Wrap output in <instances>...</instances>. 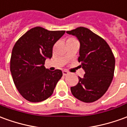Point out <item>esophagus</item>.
<instances>
[{
    "label": "esophagus",
    "instance_id": "esophagus-1",
    "mask_svg": "<svg viewBox=\"0 0 127 127\" xmlns=\"http://www.w3.org/2000/svg\"><path fill=\"white\" fill-rule=\"evenodd\" d=\"M63 76H66V75L69 74V72L65 71V70H64V71H63Z\"/></svg>",
    "mask_w": 127,
    "mask_h": 127
}]
</instances>
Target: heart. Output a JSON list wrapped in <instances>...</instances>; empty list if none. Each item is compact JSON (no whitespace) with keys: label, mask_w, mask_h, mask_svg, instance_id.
<instances>
[{"label":"heart","mask_w":127,"mask_h":127,"mask_svg":"<svg viewBox=\"0 0 127 127\" xmlns=\"http://www.w3.org/2000/svg\"><path fill=\"white\" fill-rule=\"evenodd\" d=\"M72 39H74V38H69V40H72Z\"/></svg>","instance_id":"heart-1"}]
</instances>
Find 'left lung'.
Here are the masks:
<instances>
[{"label": "left lung", "instance_id": "obj_1", "mask_svg": "<svg viewBox=\"0 0 127 127\" xmlns=\"http://www.w3.org/2000/svg\"><path fill=\"white\" fill-rule=\"evenodd\" d=\"M67 33L80 42L78 62L85 70L78 84L71 87L73 95L84 102H93L103 95L112 82L115 58L107 42L91 30L80 27Z\"/></svg>", "mask_w": 127, "mask_h": 127}]
</instances>
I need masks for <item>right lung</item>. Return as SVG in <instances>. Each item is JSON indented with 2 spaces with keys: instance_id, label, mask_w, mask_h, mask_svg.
I'll use <instances>...</instances> for the list:
<instances>
[{
  "instance_id": "1",
  "label": "right lung",
  "mask_w": 127,
  "mask_h": 127,
  "mask_svg": "<svg viewBox=\"0 0 127 127\" xmlns=\"http://www.w3.org/2000/svg\"><path fill=\"white\" fill-rule=\"evenodd\" d=\"M65 31H49L36 27L27 31L14 45L10 71L18 91L27 100L42 102L51 96L63 76L60 69L51 71L44 66L52 57L53 46Z\"/></svg>"
}]
</instances>
